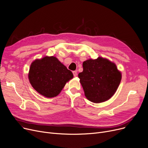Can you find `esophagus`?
<instances>
[{"mask_svg": "<svg viewBox=\"0 0 148 148\" xmlns=\"http://www.w3.org/2000/svg\"><path fill=\"white\" fill-rule=\"evenodd\" d=\"M73 75H74V77H76V76H77V72H76L75 71H73Z\"/></svg>", "mask_w": 148, "mask_h": 148, "instance_id": "34e87169", "label": "esophagus"}]
</instances>
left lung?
<instances>
[{
    "label": "left lung",
    "instance_id": "left-lung-1",
    "mask_svg": "<svg viewBox=\"0 0 148 148\" xmlns=\"http://www.w3.org/2000/svg\"><path fill=\"white\" fill-rule=\"evenodd\" d=\"M83 67V71L78 76L86 98L94 103L110 99L122 79L121 72L114 62L99 56L84 61Z\"/></svg>",
    "mask_w": 148,
    "mask_h": 148
}]
</instances>
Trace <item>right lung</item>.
I'll return each mask as SVG.
<instances>
[{"label":"right lung","mask_w":148,"mask_h":148,"mask_svg":"<svg viewBox=\"0 0 148 148\" xmlns=\"http://www.w3.org/2000/svg\"><path fill=\"white\" fill-rule=\"evenodd\" d=\"M73 77L72 72L57 58L48 56L34 60L28 73L29 82L34 89L47 98L58 95Z\"/></svg>","instance_id":"1"}]
</instances>
